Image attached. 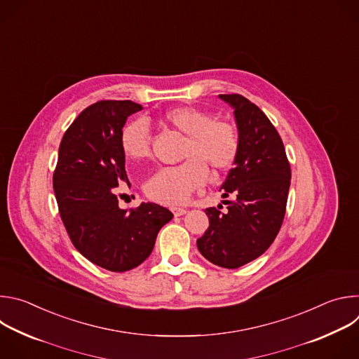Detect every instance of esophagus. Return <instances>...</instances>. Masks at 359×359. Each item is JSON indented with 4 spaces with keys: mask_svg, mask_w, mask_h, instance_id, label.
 <instances>
[{
    "mask_svg": "<svg viewBox=\"0 0 359 359\" xmlns=\"http://www.w3.org/2000/svg\"><path fill=\"white\" fill-rule=\"evenodd\" d=\"M186 209L184 208H172V213L177 217V216H183V215H186Z\"/></svg>",
    "mask_w": 359,
    "mask_h": 359,
    "instance_id": "obj_1",
    "label": "esophagus"
}]
</instances>
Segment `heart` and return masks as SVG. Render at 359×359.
<instances>
[{"instance_id":"1","label":"heart","mask_w":359,"mask_h":359,"mask_svg":"<svg viewBox=\"0 0 359 359\" xmlns=\"http://www.w3.org/2000/svg\"><path fill=\"white\" fill-rule=\"evenodd\" d=\"M161 122L183 135L180 158L184 161L177 166L159 169L144 183V194L156 203L180 204L208 179V168L213 173L229 170L240 149L236 128L210 112L182 105L168 109ZM121 147L123 155L132 162H142L150 155V132L143 119H136L123 126L121 132Z\"/></svg>"}]
</instances>
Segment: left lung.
<instances>
[{
  "mask_svg": "<svg viewBox=\"0 0 359 359\" xmlns=\"http://www.w3.org/2000/svg\"><path fill=\"white\" fill-rule=\"evenodd\" d=\"M234 108L240 149L222 189L223 206L206 209L209 229L197 248L210 263L237 269L255 260L276 240L291 180L283 140L266 114L238 93L219 95Z\"/></svg>",
  "mask_w": 359,
  "mask_h": 359,
  "instance_id": "1",
  "label": "left lung"
}]
</instances>
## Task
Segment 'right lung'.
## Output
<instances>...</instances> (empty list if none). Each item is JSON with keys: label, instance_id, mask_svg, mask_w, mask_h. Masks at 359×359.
Returning a JSON list of instances; mask_svg holds the SVG:
<instances>
[{"label": "right lung", "instance_id": "obj_1", "mask_svg": "<svg viewBox=\"0 0 359 359\" xmlns=\"http://www.w3.org/2000/svg\"><path fill=\"white\" fill-rule=\"evenodd\" d=\"M140 109L132 100H99L83 109L61 140L53 177L72 244L90 263L115 273L142 264L173 217L156 203L119 209L118 186L129 183L121 132Z\"/></svg>", "mask_w": 359, "mask_h": 359}]
</instances>
